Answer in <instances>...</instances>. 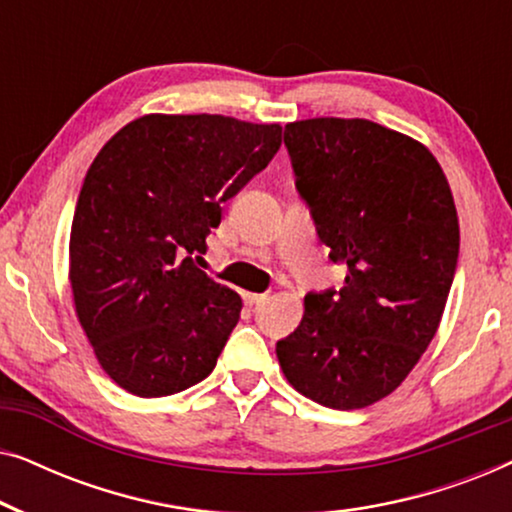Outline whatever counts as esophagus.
Listing matches in <instances>:
<instances>
[{"mask_svg": "<svg viewBox=\"0 0 512 512\" xmlns=\"http://www.w3.org/2000/svg\"><path fill=\"white\" fill-rule=\"evenodd\" d=\"M268 298V293H244V303L247 305H263Z\"/></svg>", "mask_w": 512, "mask_h": 512, "instance_id": "obj_1", "label": "esophagus"}]
</instances>
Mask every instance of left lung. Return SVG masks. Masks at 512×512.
I'll return each mask as SVG.
<instances>
[{
  "label": "left lung",
  "instance_id": "obj_1",
  "mask_svg": "<svg viewBox=\"0 0 512 512\" xmlns=\"http://www.w3.org/2000/svg\"><path fill=\"white\" fill-rule=\"evenodd\" d=\"M284 144L347 277L338 293H307L279 366L314 403L366 408L410 375L443 319L459 256L450 184L422 142L366 118L289 123Z\"/></svg>",
  "mask_w": 512,
  "mask_h": 512
}]
</instances>
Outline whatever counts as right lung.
<instances>
[{
  "mask_svg": "<svg viewBox=\"0 0 512 512\" xmlns=\"http://www.w3.org/2000/svg\"><path fill=\"white\" fill-rule=\"evenodd\" d=\"M279 146V123L146 114L97 153L69 233V286L97 363L128 394L170 396L214 370L242 298L193 254Z\"/></svg>",
  "mask_w": 512,
  "mask_h": 512,
  "instance_id": "right-lung-1",
  "label": "right lung"
}]
</instances>
